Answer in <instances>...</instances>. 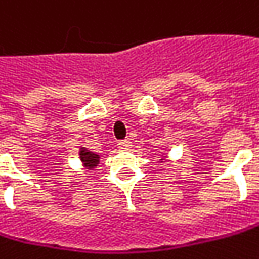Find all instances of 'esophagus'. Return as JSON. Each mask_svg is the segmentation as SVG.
<instances>
[{"label":"esophagus","instance_id":"obj_1","mask_svg":"<svg viewBox=\"0 0 259 259\" xmlns=\"http://www.w3.org/2000/svg\"><path fill=\"white\" fill-rule=\"evenodd\" d=\"M118 148H121V149H129L130 146H132V141L130 139H124V141H118Z\"/></svg>","mask_w":259,"mask_h":259}]
</instances>
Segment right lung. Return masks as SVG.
<instances>
[{"mask_svg": "<svg viewBox=\"0 0 259 259\" xmlns=\"http://www.w3.org/2000/svg\"><path fill=\"white\" fill-rule=\"evenodd\" d=\"M80 158H82V161L88 165V168H92L94 165H97L99 162L98 155H97V154H92V152H89V151H86V149H82V151H80Z\"/></svg>", "mask_w": 259, "mask_h": 259, "instance_id": "1", "label": "right lung"}]
</instances>
